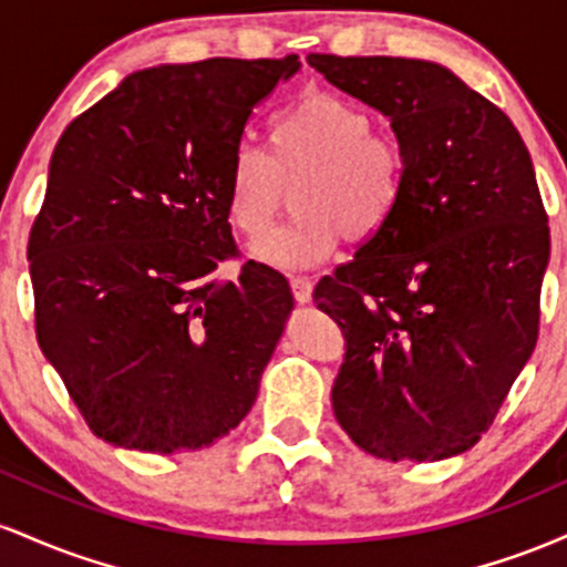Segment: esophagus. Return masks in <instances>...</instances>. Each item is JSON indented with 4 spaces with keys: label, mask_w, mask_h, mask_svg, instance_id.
I'll return each instance as SVG.
<instances>
[{
    "label": "esophagus",
    "mask_w": 567,
    "mask_h": 567,
    "mask_svg": "<svg viewBox=\"0 0 567 567\" xmlns=\"http://www.w3.org/2000/svg\"><path fill=\"white\" fill-rule=\"evenodd\" d=\"M290 288H292V296H296L298 303H309L311 290H315V282H311L309 277H292Z\"/></svg>",
    "instance_id": "34e87169"
}]
</instances>
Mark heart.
<instances>
[{"label": "heart", "mask_w": 567, "mask_h": 567, "mask_svg": "<svg viewBox=\"0 0 567 567\" xmlns=\"http://www.w3.org/2000/svg\"><path fill=\"white\" fill-rule=\"evenodd\" d=\"M292 194L296 216L275 229L256 256L279 269H306L341 247L373 243L400 207L408 162L394 141L375 135L365 109L324 90H311L277 114L271 154L256 143L234 146L226 171V205L245 237H264Z\"/></svg>", "instance_id": "b5f03b06"}]
</instances>
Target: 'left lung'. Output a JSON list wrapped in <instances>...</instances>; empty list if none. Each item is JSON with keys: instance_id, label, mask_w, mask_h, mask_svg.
Returning <instances> with one entry per match:
<instances>
[{"instance_id": "8db88e82", "label": "left lung", "mask_w": 567, "mask_h": 567, "mask_svg": "<svg viewBox=\"0 0 567 567\" xmlns=\"http://www.w3.org/2000/svg\"><path fill=\"white\" fill-rule=\"evenodd\" d=\"M306 61L389 116L408 162L386 229L315 288L347 338L333 413L375 458H451L487 432L538 341L549 226L530 154L440 63Z\"/></svg>"}]
</instances>
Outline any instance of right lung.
Masks as SVG:
<instances>
[{
	"label": "right lung",
	"instance_id": "obj_1",
	"mask_svg": "<svg viewBox=\"0 0 567 567\" xmlns=\"http://www.w3.org/2000/svg\"><path fill=\"white\" fill-rule=\"evenodd\" d=\"M288 58L154 66L63 130L31 226L37 341L95 437L197 451L250 413L292 311L288 279L237 258L229 157Z\"/></svg>",
	"mask_w": 567,
	"mask_h": 567
}]
</instances>
